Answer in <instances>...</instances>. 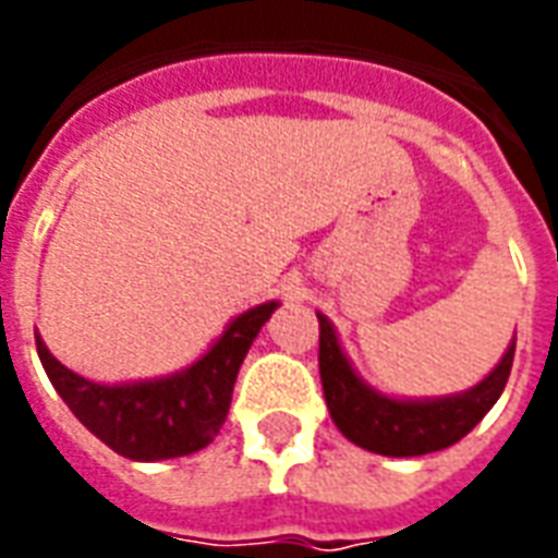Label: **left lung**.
<instances>
[{
    "mask_svg": "<svg viewBox=\"0 0 558 558\" xmlns=\"http://www.w3.org/2000/svg\"><path fill=\"white\" fill-rule=\"evenodd\" d=\"M316 319H319V379L326 391L328 412L350 442L374 454L418 457L460 442L493 410L514 364L517 340H511L502 362L463 395L430 400L386 398L352 371L328 316L316 314Z\"/></svg>",
    "mask_w": 558,
    "mask_h": 558,
    "instance_id": "8db88e82",
    "label": "left lung"
}]
</instances>
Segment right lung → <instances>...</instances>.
Instances as JSON below:
<instances>
[{
    "label": "right lung",
    "mask_w": 558,
    "mask_h": 558,
    "mask_svg": "<svg viewBox=\"0 0 558 558\" xmlns=\"http://www.w3.org/2000/svg\"><path fill=\"white\" fill-rule=\"evenodd\" d=\"M278 302L244 311L191 367L143 383L101 386L56 362L38 335L35 347L59 398L80 424L116 454L151 463L194 454L218 436L230 412L239 367Z\"/></svg>",
    "instance_id": "1"
}]
</instances>
